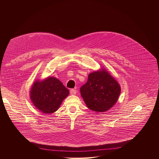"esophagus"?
Segmentation results:
<instances>
[{"label":"esophagus","instance_id":"esophagus-1","mask_svg":"<svg viewBox=\"0 0 159 159\" xmlns=\"http://www.w3.org/2000/svg\"><path fill=\"white\" fill-rule=\"evenodd\" d=\"M77 90L75 89H71L70 91V93L71 95H75L77 94Z\"/></svg>","mask_w":159,"mask_h":159}]
</instances>
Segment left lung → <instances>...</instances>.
<instances>
[{"instance_id":"obj_1","label":"left lung","mask_w":159,"mask_h":159,"mask_svg":"<svg viewBox=\"0 0 159 159\" xmlns=\"http://www.w3.org/2000/svg\"><path fill=\"white\" fill-rule=\"evenodd\" d=\"M80 91L89 109L103 112L116 103L121 87L118 82L102 68L89 74L87 82L80 87Z\"/></svg>"}]
</instances>
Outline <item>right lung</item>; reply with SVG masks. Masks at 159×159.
I'll return each mask as SVG.
<instances>
[{"label": "right lung", "mask_w": 159, "mask_h": 159, "mask_svg": "<svg viewBox=\"0 0 159 159\" xmlns=\"http://www.w3.org/2000/svg\"><path fill=\"white\" fill-rule=\"evenodd\" d=\"M69 94V90L54 77L36 80L30 89V96L33 105L44 114H52L60 107Z\"/></svg>", "instance_id": "obj_1"}]
</instances>
